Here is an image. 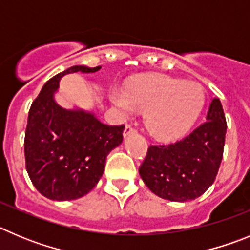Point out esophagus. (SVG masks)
<instances>
[{
	"label": "esophagus",
	"instance_id": "34e87169",
	"mask_svg": "<svg viewBox=\"0 0 250 250\" xmlns=\"http://www.w3.org/2000/svg\"><path fill=\"white\" fill-rule=\"evenodd\" d=\"M133 133H136V129H134V128L132 127V125H125V132H123V136L128 137V136H130V134H133Z\"/></svg>",
	"mask_w": 250,
	"mask_h": 250
}]
</instances>
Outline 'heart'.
Returning a JSON list of instances; mask_svg holds the SVG:
<instances>
[{
  "instance_id": "heart-1",
  "label": "heart",
  "mask_w": 250,
  "mask_h": 250,
  "mask_svg": "<svg viewBox=\"0 0 250 250\" xmlns=\"http://www.w3.org/2000/svg\"><path fill=\"white\" fill-rule=\"evenodd\" d=\"M112 102L122 117L146 111L149 133L162 141L183 136L201 114L204 92L198 83L164 75H143L125 88L112 92Z\"/></svg>"
}]
</instances>
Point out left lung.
Returning a JSON list of instances; mask_svg holds the SVG:
<instances>
[{"label": "left lung", "instance_id": "1", "mask_svg": "<svg viewBox=\"0 0 250 250\" xmlns=\"http://www.w3.org/2000/svg\"><path fill=\"white\" fill-rule=\"evenodd\" d=\"M227 122L219 98H213L207 122L189 136L168 146H150L139 174L146 186L163 199L193 201L217 177L223 158Z\"/></svg>", "mask_w": 250, "mask_h": 250}]
</instances>
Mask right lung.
Listing matches in <instances>:
<instances>
[{
  "label": "right lung",
  "instance_id": "add662e5",
  "mask_svg": "<svg viewBox=\"0 0 250 250\" xmlns=\"http://www.w3.org/2000/svg\"><path fill=\"white\" fill-rule=\"evenodd\" d=\"M100 68L69 67L47 81L31 105L26 169L36 189L52 201H72L91 192L104 172L107 156L123 141V125H104L92 112L63 108L55 100L63 76Z\"/></svg>",
  "mask_w": 250,
  "mask_h": 250
}]
</instances>
